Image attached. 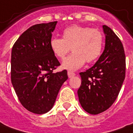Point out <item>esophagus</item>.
Segmentation results:
<instances>
[{
  "mask_svg": "<svg viewBox=\"0 0 133 133\" xmlns=\"http://www.w3.org/2000/svg\"><path fill=\"white\" fill-rule=\"evenodd\" d=\"M67 74H68V77L69 78H70V77H74V76L75 75V73L71 72V71H68Z\"/></svg>",
  "mask_w": 133,
  "mask_h": 133,
  "instance_id": "1",
  "label": "esophagus"
}]
</instances>
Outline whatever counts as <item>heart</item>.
Listing matches in <instances>:
<instances>
[{
  "label": "heart",
  "mask_w": 133,
  "mask_h": 133,
  "mask_svg": "<svg viewBox=\"0 0 133 133\" xmlns=\"http://www.w3.org/2000/svg\"><path fill=\"white\" fill-rule=\"evenodd\" d=\"M104 39L102 32L98 29L88 26L72 25L63 31L62 38L52 37L50 47L54 55L64 59L69 51L72 54L63 61V68L76 70L82 67L85 62L92 63L102 53Z\"/></svg>",
  "instance_id": "b5f03b06"
}]
</instances>
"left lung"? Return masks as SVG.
<instances>
[{"mask_svg": "<svg viewBox=\"0 0 133 133\" xmlns=\"http://www.w3.org/2000/svg\"><path fill=\"white\" fill-rule=\"evenodd\" d=\"M105 49L91 68L80 72L81 85L77 90L83 109L91 114L107 110L119 93L125 77V54L119 38L107 25Z\"/></svg>", "mask_w": 133, "mask_h": 133, "instance_id": "1", "label": "left lung"}]
</instances>
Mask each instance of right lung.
Segmentation results:
<instances>
[{
    "label": "right lung",
    "mask_w": 133,
    "mask_h": 133,
    "mask_svg": "<svg viewBox=\"0 0 133 133\" xmlns=\"http://www.w3.org/2000/svg\"><path fill=\"white\" fill-rule=\"evenodd\" d=\"M57 22L38 24L24 32L11 51V79L20 103L37 114L54 104L59 90L68 79L67 71L54 73L60 66L50 47Z\"/></svg>",
    "instance_id": "right-lung-1"
}]
</instances>
